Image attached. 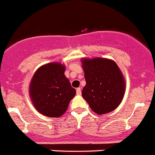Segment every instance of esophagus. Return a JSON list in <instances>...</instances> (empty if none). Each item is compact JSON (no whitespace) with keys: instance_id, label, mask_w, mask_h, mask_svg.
<instances>
[{"instance_id":"1","label":"esophagus","mask_w":155,"mask_h":155,"mask_svg":"<svg viewBox=\"0 0 155 155\" xmlns=\"http://www.w3.org/2000/svg\"><path fill=\"white\" fill-rule=\"evenodd\" d=\"M77 95H81V88H78L76 90Z\"/></svg>"}]
</instances>
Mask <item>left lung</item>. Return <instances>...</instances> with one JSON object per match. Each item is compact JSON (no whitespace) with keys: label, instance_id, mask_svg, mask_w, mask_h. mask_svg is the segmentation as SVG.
Listing matches in <instances>:
<instances>
[{"label":"left lung","instance_id":"8db88e82","mask_svg":"<svg viewBox=\"0 0 155 155\" xmlns=\"http://www.w3.org/2000/svg\"><path fill=\"white\" fill-rule=\"evenodd\" d=\"M86 84L82 96L97 114L111 112L120 105L125 92L124 75L115 62L106 58H82Z\"/></svg>","mask_w":155,"mask_h":155}]
</instances>
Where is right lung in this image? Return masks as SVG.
Listing matches in <instances>:
<instances>
[{"label": "right lung", "mask_w": 155, "mask_h": 155, "mask_svg": "<svg viewBox=\"0 0 155 155\" xmlns=\"http://www.w3.org/2000/svg\"><path fill=\"white\" fill-rule=\"evenodd\" d=\"M64 64L49 63L34 73L29 86V94L35 109L46 117H59L67 111L76 94L64 74Z\"/></svg>", "instance_id": "1"}]
</instances>
